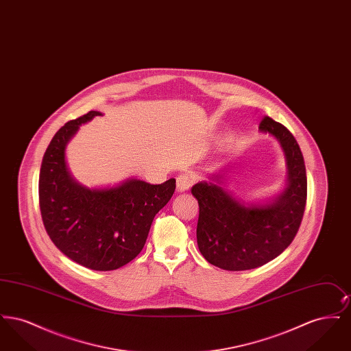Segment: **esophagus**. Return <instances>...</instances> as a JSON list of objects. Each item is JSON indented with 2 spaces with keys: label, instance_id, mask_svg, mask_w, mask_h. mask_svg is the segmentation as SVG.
I'll list each match as a JSON object with an SVG mask.
<instances>
[{
  "label": "esophagus",
  "instance_id": "1",
  "mask_svg": "<svg viewBox=\"0 0 351 351\" xmlns=\"http://www.w3.org/2000/svg\"><path fill=\"white\" fill-rule=\"evenodd\" d=\"M192 183H193V178H192V175L188 173V172L180 173V175L176 178V188H178L179 192H184V191L189 189Z\"/></svg>",
  "mask_w": 351,
  "mask_h": 351
}]
</instances>
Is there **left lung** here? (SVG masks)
<instances>
[{
	"label": "left lung",
	"mask_w": 351,
	"mask_h": 351,
	"mask_svg": "<svg viewBox=\"0 0 351 351\" xmlns=\"http://www.w3.org/2000/svg\"><path fill=\"white\" fill-rule=\"evenodd\" d=\"M259 130L278 139L287 162V186L275 200L243 204L221 186L222 175L192 186L200 208L199 250L210 265L228 271L261 267L280 255L296 237L305 210L306 171L295 136L269 117L261 121Z\"/></svg>",
	"instance_id": "1"
}]
</instances>
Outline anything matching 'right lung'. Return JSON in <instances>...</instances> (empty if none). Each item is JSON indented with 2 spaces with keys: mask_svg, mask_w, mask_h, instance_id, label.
Here are the masks:
<instances>
[{
  "mask_svg": "<svg viewBox=\"0 0 351 351\" xmlns=\"http://www.w3.org/2000/svg\"><path fill=\"white\" fill-rule=\"evenodd\" d=\"M100 112L67 122L53 135L39 173V206L53 245L69 259L95 271L128 265L142 251L155 215L171 200L176 180L163 184L128 179L110 188L77 183L66 163V147L79 126Z\"/></svg>",
  "mask_w": 351,
  "mask_h": 351,
  "instance_id": "right-lung-1",
  "label": "right lung"
}]
</instances>
